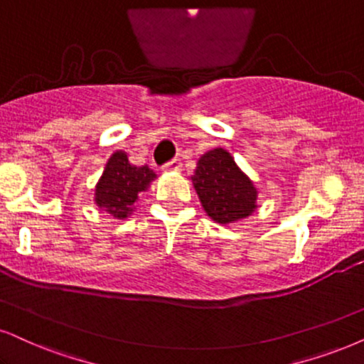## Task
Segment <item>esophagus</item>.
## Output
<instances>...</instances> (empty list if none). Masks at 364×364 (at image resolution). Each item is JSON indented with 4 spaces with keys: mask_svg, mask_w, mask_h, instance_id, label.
<instances>
[{
    "mask_svg": "<svg viewBox=\"0 0 364 364\" xmlns=\"http://www.w3.org/2000/svg\"><path fill=\"white\" fill-rule=\"evenodd\" d=\"M181 168H183V163L179 159L169 161V163H166L163 166L164 171H181Z\"/></svg>",
    "mask_w": 364,
    "mask_h": 364,
    "instance_id": "obj_1",
    "label": "esophagus"
}]
</instances>
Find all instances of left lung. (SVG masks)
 <instances>
[{
    "label": "left lung",
    "mask_w": 364,
    "mask_h": 364,
    "mask_svg": "<svg viewBox=\"0 0 364 364\" xmlns=\"http://www.w3.org/2000/svg\"><path fill=\"white\" fill-rule=\"evenodd\" d=\"M191 179L201 205L215 222H237L255 210L254 183L225 149H213L201 156Z\"/></svg>",
    "instance_id": "obj_1"
}]
</instances>
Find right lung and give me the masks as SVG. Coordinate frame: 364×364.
Wrapping results in <instances>:
<instances>
[{"instance_id": "right-lung-1", "label": "right lung", "mask_w": 364, "mask_h": 364, "mask_svg": "<svg viewBox=\"0 0 364 364\" xmlns=\"http://www.w3.org/2000/svg\"><path fill=\"white\" fill-rule=\"evenodd\" d=\"M156 178L148 166H132L127 154L117 151L110 156L102 178L95 188V203L116 218H127L139 201V193Z\"/></svg>"}]
</instances>
